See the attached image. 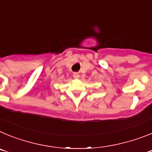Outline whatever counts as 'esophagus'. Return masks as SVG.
<instances>
[{
  "instance_id": "1",
  "label": "esophagus",
  "mask_w": 152,
  "mask_h": 152,
  "mask_svg": "<svg viewBox=\"0 0 152 152\" xmlns=\"http://www.w3.org/2000/svg\"><path fill=\"white\" fill-rule=\"evenodd\" d=\"M73 77H75V79H77L80 77V75H79V74L77 73V72H75V73L73 74Z\"/></svg>"
}]
</instances>
